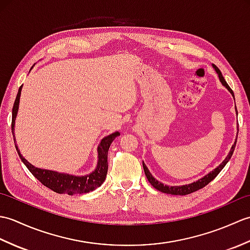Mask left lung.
<instances>
[{"instance_id":"8db88e82","label":"left lung","mask_w":250,"mask_h":250,"mask_svg":"<svg viewBox=\"0 0 250 250\" xmlns=\"http://www.w3.org/2000/svg\"><path fill=\"white\" fill-rule=\"evenodd\" d=\"M213 67L215 68L216 73L218 74L219 81L222 83V86H225L228 90H229V92L232 94V97L234 98V93H233L232 89L229 87V84H228L227 82L225 81L224 76H222L221 72L219 71V68L217 67L216 65H214V64H213ZM235 111H236V114H237L236 106H235ZM237 134H238V126H237ZM236 140H237V136H236V139H235L234 144H233L232 147H231V150L229 152V155L226 157L225 160L222 161L218 167H217L216 168H214L213 171L209 172L208 174H206L204 177H202V178L196 180V182H193V183H191V184H187V185H183V186H167V185H164V184H162L160 182H158V180L152 176L151 173L149 172V169H148V167H146V164L144 163V161H143V167H144V172H145V175H146V177L148 179V182L151 184V186H152L153 188H156L157 190L161 191V192L167 193V194H174V195H186V194L192 193V192H194V191H198L199 189L204 188L206 185H208L211 182V180H213L217 176V175H218L221 172V169L226 167V164L228 162H229V160H230L232 155H233V151H234V148H235V145H236Z\"/></svg>"}]
</instances>
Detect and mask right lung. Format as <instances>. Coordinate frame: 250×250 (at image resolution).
<instances>
[{"label": "right lung", "instance_id": "add662e5", "mask_svg": "<svg viewBox=\"0 0 250 250\" xmlns=\"http://www.w3.org/2000/svg\"><path fill=\"white\" fill-rule=\"evenodd\" d=\"M21 89H22V86H21L18 90L17 97H16L14 107H13L12 131H13L16 149H17L18 155L21 159V161L24 163V166L28 167L29 171L33 174V176L35 178L39 179L40 182L44 186H46L47 188L51 189L57 193H66L70 195L83 194V193H88L90 191H93L98 187H100V186L104 183L106 175H107V169H108L107 155H108L109 146L116 137L120 135L119 132H115V133H111L107 136H105L104 139L100 142V144L98 146L97 167H95L94 171H92L90 174L83 175V176H76V175L60 173V172L51 171V169L35 167L34 166H32L30 162L26 161L22 157V155L20 153L18 146L16 144V139H15V133H14L15 120H16V117H17L18 108H19Z\"/></svg>", "mask_w": 250, "mask_h": 250}]
</instances>
